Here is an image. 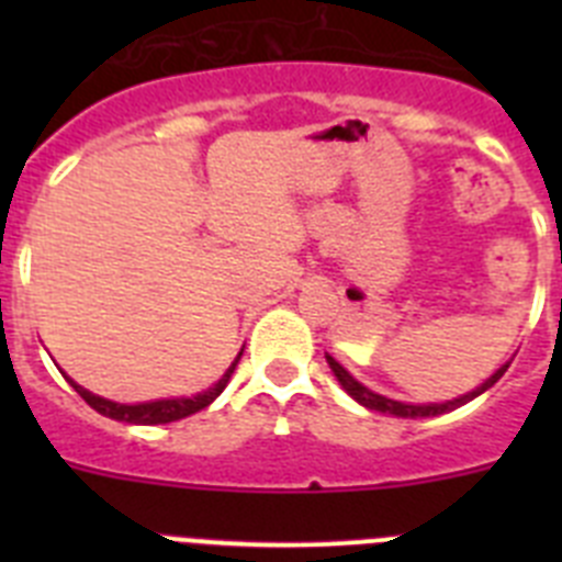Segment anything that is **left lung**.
Returning <instances> with one entry per match:
<instances>
[{
  "mask_svg": "<svg viewBox=\"0 0 562 562\" xmlns=\"http://www.w3.org/2000/svg\"><path fill=\"white\" fill-rule=\"evenodd\" d=\"M326 360H329V369L335 371L337 382H340L342 389H346V394H349L351 400H357V402H360V405H366V408H371V411H380V414L408 416V419H419V416H439V414H448V411H456V408H461V405H464V402L475 400V396H479V394H484L486 389H493L495 382H498L501 376H504V371L509 369V362H506L504 369H498V371H495V374L490 376V380H486V382H481L479 389H475V391H470V394H464V396H459V400L441 402V405H405V402L389 400V396H380V394H374V391H369V389H366V385H362V382H357L355 376L349 374V371L342 369V366H340V362L335 360V357H329V355H326Z\"/></svg>",
  "mask_w": 562,
  "mask_h": 562,
  "instance_id": "8db88e82",
  "label": "left lung"
}]
</instances>
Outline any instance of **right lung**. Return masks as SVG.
Returning <instances> with one entry per match:
<instances>
[{
  "instance_id": "right-lung-1",
  "label": "right lung",
  "mask_w": 562,
  "mask_h": 562,
  "mask_svg": "<svg viewBox=\"0 0 562 562\" xmlns=\"http://www.w3.org/2000/svg\"><path fill=\"white\" fill-rule=\"evenodd\" d=\"M241 357V355H238ZM236 360L231 362V369L222 374V380L213 385V389L202 391V394L191 396V400H157V402H143V405H121V402H109L103 400V396H95L89 394L87 389H81V385H76L72 382V389L81 394V400L87 402L89 408H95L98 414L109 416V419H117V422H128V425H166V422H177V419H186V416L196 414V411L207 408L216 396L225 391L227 380H231L233 369H236Z\"/></svg>"
}]
</instances>
